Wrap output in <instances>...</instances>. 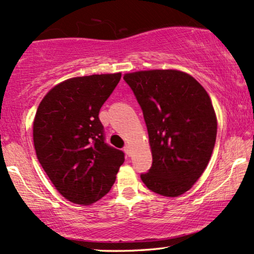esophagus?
Listing matches in <instances>:
<instances>
[{"instance_id": "34e87169", "label": "esophagus", "mask_w": 254, "mask_h": 254, "mask_svg": "<svg viewBox=\"0 0 254 254\" xmlns=\"http://www.w3.org/2000/svg\"><path fill=\"white\" fill-rule=\"evenodd\" d=\"M124 151H125V154H127V155H130V145H125L124 147Z\"/></svg>"}]
</instances>
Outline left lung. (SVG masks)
I'll list each match as a JSON object with an SVG mask.
<instances>
[{
    "instance_id": "obj_1",
    "label": "left lung",
    "mask_w": 254,
    "mask_h": 254,
    "mask_svg": "<svg viewBox=\"0 0 254 254\" xmlns=\"http://www.w3.org/2000/svg\"><path fill=\"white\" fill-rule=\"evenodd\" d=\"M141 106L153 155L142 182L166 197L185 193L214 150L217 121L208 93L189 74L147 70L125 74Z\"/></svg>"
}]
</instances>
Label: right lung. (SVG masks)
<instances>
[{
    "label": "right lung",
    "instance_id": "right-lung-1",
    "mask_svg": "<svg viewBox=\"0 0 254 254\" xmlns=\"http://www.w3.org/2000/svg\"><path fill=\"white\" fill-rule=\"evenodd\" d=\"M122 74L74 77L54 87L38 107L33 142L40 165L57 191L88 205L115 184L124 153L105 142L99 112Z\"/></svg>",
    "mask_w": 254,
    "mask_h": 254
}]
</instances>
